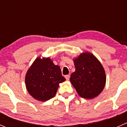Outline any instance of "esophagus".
Returning a JSON list of instances; mask_svg holds the SVG:
<instances>
[{
    "mask_svg": "<svg viewBox=\"0 0 127 127\" xmlns=\"http://www.w3.org/2000/svg\"><path fill=\"white\" fill-rule=\"evenodd\" d=\"M65 78L66 79V80H67V81H69V78H70V76L69 75H66V76H65Z\"/></svg>",
    "mask_w": 127,
    "mask_h": 127,
    "instance_id": "obj_1",
    "label": "esophagus"
}]
</instances>
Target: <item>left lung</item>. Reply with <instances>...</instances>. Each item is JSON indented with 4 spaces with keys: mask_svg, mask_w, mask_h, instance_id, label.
Here are the masks:
<instances>
[{
    "mask_svg": "<svg viewBox=\"0 0 127 127\" xmlns=\"http://www.w3.org/2000/svg\"><path fill=\"white\" fill-rule=\"evenodd\" d=\"M76 71L71 74L70 82L80 97L92 99L102 92L106 82L102 65L93 54L84 52L73 59Z\"/></svg>",
    "mask_w": 127,
    "mask_h": 127,
    "instance_id": "obj_1",
    "label": "left lung"
}]
</instances>
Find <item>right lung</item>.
<instances>
[{
    "label": "right lung",
    "instance_id": "right-lung-1",
    "mask_svg": "<svg viewBox=\"0 0 127 127\" xmlns=\"http://www.w3.org/2000/svg\"><path fill=\"white\" fill-rule=\"evenodd\" d=\"M66 81L58 65L50 58H36L25 75V86L36 100L46 101L55 96L59 84Z\"/></svg>",
    "mask_w": 127,
    "mask_h": 127
}]
</instances>
